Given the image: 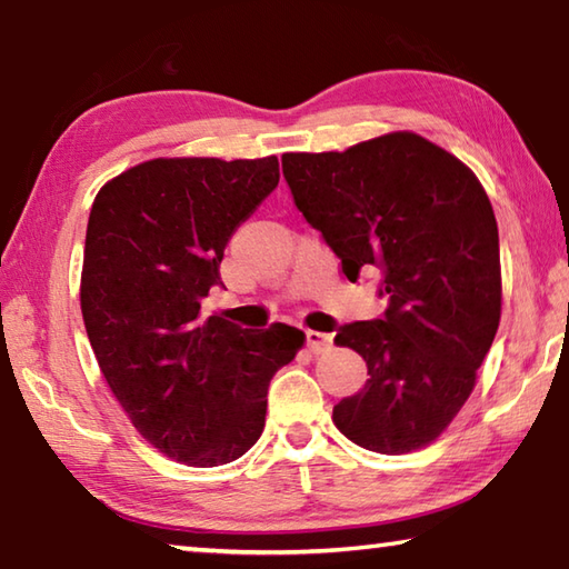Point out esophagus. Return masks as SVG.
<instances>
[{"instance_id": "1", "label": "esophagus", "mask_w": 569, "mask_h": 569, "mask_svg": "<svg viewBox=\"0 0 569 569\" xmlns=\"http://www.w3.org/2000/svg\"><path fill=\"white\" fill-rule=\"evenodd\" d=\"M331 333H323V331H306V346L311 349L313 353H323L329 351L331 346Z\"/></svg>"}]
</instances>
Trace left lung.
I'll use <instances>...</instances> for the list:
<instances>
[{"instance_id":"8db88e82","label":"left lung","mask_w":569,"mask_h":569,"mask_svg":"<svg viewBox=\"0 0 569 569\" xmlns=\"http://www.w3.org/2000/svg\"><path fill=\"white\" fill-rule=\"evenodd\" d=\"M283 178L341 271H379L387 311L336 343L369 379L333 407L346 439L379 455L427 447L475 389L502 311L492 203L465 162L413 132L343 152H286Z\"/></svg>"}]
</instances>
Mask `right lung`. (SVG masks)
<instances>
[{
  "label": "right lung",
  "instance_id": "obj_1",
  "mask_svg": "<svg viewBox=\"0 0 569 569\" xmlns=\"http://www.w3.org/2000/svg\"><path fill=\"white\" fill-rule=\"evenodd\" d=\"M278 158L148 160L94 198L82 319L114 399L152 447L188 467L228 465L266 427L268 383L303 331H250L200 306L228 240L278 186Z\"/></svg>",
  "mask_w": 569,
  "mask_h": 569
}]
</instances>
